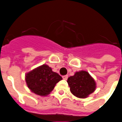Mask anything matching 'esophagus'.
<instances>
[{"label": "esophagus", "mask_w": 122, "mask_h": 122, "mask_svg": "<svg viewBox=\"0 0 122 122\" xmlns=\"http://www.w3.org/2000/svg\"><path fill=\"white\" fill-rule=\"evenodd\" d=\"M63 79H65V80H66V79H68V76H67V75L63 76Z\"/></svg>", "instance_id": "obj_1"}]
</instances>
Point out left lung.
I'll return each instance as SVG.
<instances>
[{
	"label": "left lung",
	"mask_w": 122,
	"mask_h": 122,
	"mask_svg": "<svg viewBox=\"0 0 122 122\" xmlns=\"http://www.w3.org/2000/svg\"><path fill=\"white\" fill-rule=\"evenodd\" d=\"M70 92L76 97L85 98L95 91L96 85L94 79L88 72L81 70L75 73L67 80Z\"/></svg>",
	"instance_id": "left-lung-1"
}]
</instances>
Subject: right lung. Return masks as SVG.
Listing matches in <instances>:
<instances>
[{
	"instance_id": "add662e5",
	"label": "right lung",
	"mask_w": 122,
	"mask_h": 122,
	"mask_svg": "<svg viewBox=\"0 0 122 122\" xmlns=\"http://www.w3.org/2000/svg\"><path fill=\"white\" fill-rule=\"evenodd\" d=\"M62 79L61 76L54 72L46 65L39 66L26 74L27 86L33 93L45 96L53 91L57 83Z\"/></svg>"
}]
</instances>
